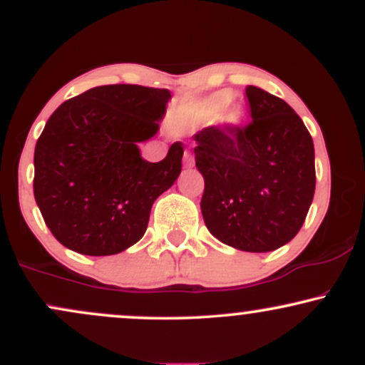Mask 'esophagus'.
Listing matches in <instances>:
<instances>
[{
  "instance_id": "34e87169",
  "label": "esophagus",
  "mask_w": 365,
  "mask_h": 365,
  "mask_svg": "<svg viewBox=\"0 0 365 365\" xmlns=\"http://www.w3.org/2000/svg\"><path fill=\"white\" fill-rule=\"evenodd\" d=\"M183 165H185L187 168H192V166H194V154L188 149L183 153Z\"/></svg>"
}]
</instances>
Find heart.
<instances>
[{"label":"heart","mask_w":365,"mask_h":365,"mask_svg":"<svg viewBox=\"0 0 365 365\" xmlns=\"http://www.w3.org/2000/svg\"><path fill=\"white\" fill-rule=\"evenodd\" d=\"M233 103V92L230 91H220L211 94L209 98L204 99V101L195 103L194 106H188L185 111H183V120L187 123L192 125H202V123H211L223 117V120L228 125H240V121L244 120V111L240 108H227L232 106Z\"/></svg>","instance_id":"1"}]
</instances>
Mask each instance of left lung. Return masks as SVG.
Returning <instances> with one entry per match:
<instances>
[{"label": "left lung", "mask_w": 365, "mask_h": 365, "mask_svg": "<svg viewBox=\"0 0 365 365\" xmlns=\"http://www.w3.org/2000/svg\"><path fill=\"white\" fill-rule=\"evenodd\" d=\"M252 121L195 133L204 223L223 244L271 252L302 228L316 190L314 144L283 99L245 87Z\"/></svg>", "instance_id": "left-lung-1"}]
</instances>
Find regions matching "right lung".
Wrapping results in <instances>:
<instances>
[{"label": "right lung", "mask_w": 365, "mask_h": 365, "mask_svg": "<svg viewBox=\"0 0 365 365\" xmlns=\"http://www.w3.org/2000/svg\"><path fill=\"white\" fill-rule=\"evenodd\" d=\"M168 89L113 83L68 99L49 116L34 153V197L66 249L113 255L137 244L154 200L182 171L183 144L159 163L139 142L156 135Z\"/></svg>", "instance_id": "add662e5"}]
</instances>
